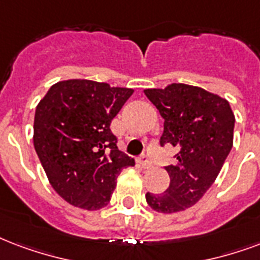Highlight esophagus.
I'll list each match as a JSON object with an SVG mask.
<instances>
[{
	"instance_id": "esophagus-1",
	"label": "esophagus",
	"mask_w": 260,
	"mask_h": 260,
	"mask_svg": "<svg viewBox=\"0 0 260 260\" xmlns=\"http://www.w3.org/2000/svg\"><path fill=\"white\" fill-rule=\"evenodd\" d=\"M139 164L142 165V168H143V169H148V168H151V162H150V159H148L147 155L140 156V158H139Z\"/></svg>"
}]
</instances>
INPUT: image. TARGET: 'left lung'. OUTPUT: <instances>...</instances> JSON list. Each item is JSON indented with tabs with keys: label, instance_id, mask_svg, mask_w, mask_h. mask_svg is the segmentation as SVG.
<instances>
[{
	"label": "left lung",
	"instance_id": "obj_1",
	"mask_svg": "<svg viewBox=\"0 0 260 260\" xmlns=\"http://www.w3.org/2000/svg\"><path fill=\"white\" fill-rule=\"evenodd\" d=\"M144 94L165 120L159 143L177 147V164L166 166L169 188L146 193L158 213H177L202 199L215 181L233 146L235 114L226 99L201 87L173 83Z\"/></svg>",
	"mask_w": 260,
	"mask_h": 260
}]
</instances>
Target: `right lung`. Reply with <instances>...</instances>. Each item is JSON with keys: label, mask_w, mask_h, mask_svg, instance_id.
Listing matches in <instances>:
<instances>
[{"label": "right lung", "mask_w": 260, "mask_h": 260, "mask_svg": "<svg viewBox=\"0 0 260 260\" xmlns=\"http://www.w3.org/2000/svg\"><path fill=\"white\" fill-rule=\"evenodd\" d=\"M132 94V88L71 79L53 84L38 104L34 147L51 187L71 205L90 211L105 207L118 174L135 165L110 131Z\"/></svg>", "instance_id": "obj_1"}]
</instances>
